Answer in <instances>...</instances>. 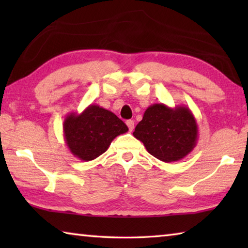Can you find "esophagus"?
I'll use <instances>...</instances> for the list:
<instances>
[{"mask_svg":"<svg viewBox=\"0 0 248 248\" xmlns=\"http://www.w3.org/2000/svg\"><path fill=\"white\" fill-rule=\"evenodd\" d=\"M127 125L130 131H132V130L134 129V121L133 120H127Z\"/></svg>","mask_w":248,"mask_h":248,"instance_id":"34e87169","label":"esophagus"}]
</instances>
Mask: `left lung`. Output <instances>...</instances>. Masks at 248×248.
Returning a JSON list of instances; mask_svg holds the SVG:
<instances>
[{
  "mask_svg": "<svg viewBox=\"0 0 248 248\" xmlns=\"http://www.w3.org/2000/svg\"><path fill=\"white\" fill-rule=\"evenodd\" d=\"M133 136L159 161L176 162L194 150L198 140V124L187 106L170 108L165 104H153L146 108Z\"/></svg>",
  "mask_w": 248,
  "mask_h": 248,
  "instance_id": "1",
  "label": "left lung"
}]
</instances>
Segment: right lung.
<instances>
[{
    "label": "right lung",
    "mask_w": 248,
    "mask_h": 248,
    "mask_svg": "<svg viewBox=\"0 0 248 248\" xmlns=\"http://www.w3.org/2000/svg\"><path fill=\"white\" fill-rule=\"evenodd\" d=\"M128 127L114 112L91 104L81 114L70 112L63 121L64 141L70 152L84 162L106 152L116 137Z\"/></svg>",
    "instance_id": "obj_1"
}]
</instances>
